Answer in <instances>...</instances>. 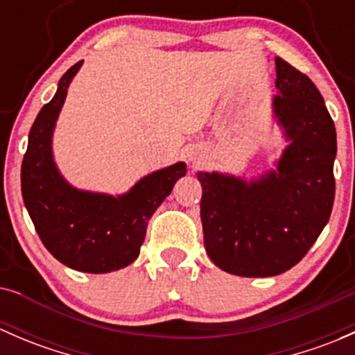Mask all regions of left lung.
Wrapping results in <instances>:
<instances>
[{
    "label": "left lung",
    "instance_id": "obj_1",
    "mask_svg": "<svg viewBox=\"0 0 355 355\" xmlns=\"http://www.w3.org/2000/svg\"><path fill=\"white\" fill-rule=\"evenodd\" d=\"M275 63V114L290 141L277 171L254 182L198 173L206 252L239 277H275L295 266L330 220L335 199V123L313 80L278 56Z\"/></svg>",
    "mask_w": 355,
    "mask_h": 355
}]
</instances>
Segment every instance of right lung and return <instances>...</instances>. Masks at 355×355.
Instances as JSON below:
<instances>
[{
	"label": "right lung",
	"instance_id": "1",
	"mask_svg": "<svg viewBox=\"0 0 355 355\" xmlns=\"http://www.w3.org/2000/svg\"><path fill=\"white\" fill-rule=\"evenodd\" d=\"M80 65L75 63L60 78L55 98L42 106L28 132L22 198L39 239L60 263L84 273H110L137 259L148 221L187 166L175 163L155 171L118 198L70 187L55 166L51 137Z\"/></svg>",
	"mask_w": 355,
	"mask_h": 355
}]
</instances>
